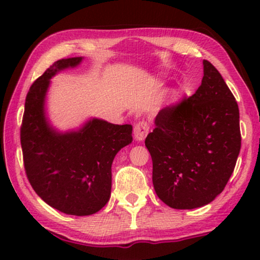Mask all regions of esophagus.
<instances>
[{
    "label": "esophagus",
    "mask_w": 260,
    "mask_h": 260,
    "mask_svg": "<svg viewBox=\"0 0 260 260\" xmlns=\"http://www.w3.org/2000/svg\"><path fill=\"white\" fill-rule=\"evenodd\" d=\"M149 129H150V126H149V124L147 122H144V120H141V122H138L134 127L135 138H136L137 141H143L144 138L147 137V135L149 133Z\"/></svg>",
    "instance_id": "esophagus-1"
}]
</instances>
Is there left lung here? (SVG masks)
Listing matches in <instances>:
<instances>
[{"instance_id": "8db88e82", "label": "left lung", "mask_w": 260, "mask_h": 260, "mask_svg": "<svg viewBox=\"0 0 260 260\" xmlns=\"http://www.w3.org/2000/svg\"><path fill=\"white\" fill-rule=\"evenodd\" d=\"M145 147L155 191L169 207H202L223 190L241 147L239 108L211 62L204 60V78L191 97L157 113Z\"/></svg>"}]
</instances>
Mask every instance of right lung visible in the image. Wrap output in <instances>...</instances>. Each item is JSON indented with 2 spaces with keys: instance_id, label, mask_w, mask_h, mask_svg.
<instances>
[{
  "instance_id": "obj_1",
  "label": "right lung",
  "mask_w": 260,
  "mask_h": 260,
  "mask_svg": "<svg viewBox=\"0 0 260 260\" xmlns=\"http://www.w3.org/2000/svg\"><path fill=\"white\" fill-rule=\"evenodd\" d=\"M84 58L61 59L39 77L28 91L21 125L24 170L39 197L70 215L97 213L111 195V166L120 149L133 142V126L91 118L78 130L53 127L46 116L51 79L74 69Z\"/></svg>"
}]
</instances>
